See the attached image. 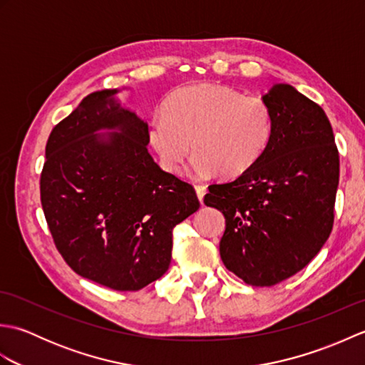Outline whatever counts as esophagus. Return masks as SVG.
<instances>
[{
  "label": "esophagus",
  "instance_id": "1",
  "mask_svg": "<svg viewBox=\"0 0 365 365\" xmlns=\"http://www.w3.org/2000/svg\"><path fill=\"white\" fill-rule=\"evenodd\" d=\"M196 195H197V199L200 200V202H202L204 200V196H205V192H207V187H204V185H196Z\"/></svg>",
  "mask_w": 365,
  "mask_h": 365
}]
</instances>
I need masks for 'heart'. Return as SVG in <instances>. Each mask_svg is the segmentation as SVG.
<instances>
[{
    "mask_svg": "<svg viewBox=\"0 0 365 365\" xmlns=\"http://www.w3.org/2000/svg\"><path fill=\"white\" fill-rule=\"evenodd\" d=\"M273 133L274 114L265 100L218 84H195L175 91L166 111L153 114L149 139L168 173H180L192 141V175L234 178L263 157Z\"/></svg>",
    "mask_w": 365,
    "mask_h": 365,
    "instance_id": "1",
    "label": "heart"
}]
</instances>
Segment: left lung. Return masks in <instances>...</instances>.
I'll return each mask as SVG.
<instances>
[{
    "mask_svg": "<svg viewBox=\"0 0 365 365\" xmlns=\"http://www.w3.org/2000/svg\"><path fill=\"white\" fill-rule=\"evenodd\" d=\"M263 100L274 133L263 157L235 180L210 185L204 202L226 218L222 263L254 287H271L304 268L332 230L339 150L322 110L290 84Z\"/></svg>",
    "mask_w": 365,
    "mask_h": 365,
    "instance_id": "left-lung-1",
    "label": "left lung"
}]
</instances>
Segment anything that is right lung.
<instances>
[{"label": "right lung", "mask_w": 365, "mask_h": 365, "mask_svg": "<svg viewBox=\"0 0 365 365\" xmlns=\"http://www.w3.org/2000/svg\"><path fill=\"white\" fill-rule=\"evenodd\" d=\"M115 94L92 92L51 130L41 202L54 246L76 274L136 292L166 273L173 229L200 204L190 183L153 161L149 127Z\"/></svg>", "instance_id": "1"}]
</instances>
